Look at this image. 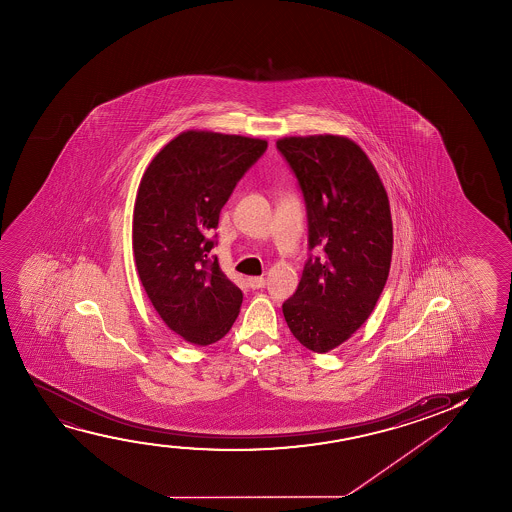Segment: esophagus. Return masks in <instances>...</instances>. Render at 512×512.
<instances>
[{
	"mask_svg": "<svg viewBox=\"0 0 512 512\" xmlns=\"http://www.w3.org/2000/svg\"><path fill=\"white\" fill-rule=\"evenodd\" d=\"M248 285H250L253 290H257V288H264L266 280H264L262 276H252V278H248Z\"/></svg>",
	"mask_w": 512,
	"mask_h": 512,
	"instance_id": "obj_1",
	"label": "esophagus"
}]
</instances>
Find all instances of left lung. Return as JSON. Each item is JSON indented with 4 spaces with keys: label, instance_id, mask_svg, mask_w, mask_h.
I'll list each match as a JSON object with an SVG mask.
<instances>
[{
    "label": "left lung",
    "instance_id": "left-lung-1",
    "mask_svg": "<svg viewBox=\"0 0 512 512\" xmlns=\"http://www.w3.org/2000/svg\"><path fill=\"white\" fill-rule=\"evenodd\" d=\"M308 215L309 257L283 315L295 339L316 353L344 343L369 318L392 262L390 203L378 171L343 136L276 141ZM324 250L322 258L310 252Z\"/></svg>",
    "mask_w": 512,
    "mask_h": 512
}]
</instances>
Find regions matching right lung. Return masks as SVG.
<instances>
[{
    "label": "right lung",
    "mask_w": 512,
    "mask_h": 512,
    "mask_svg": "<svg viewBox=\"0 0 512 512\" xmlns=\"http://www.w3.org/2000/svg\"><path fill=\"white\" fill-rule=\"evenodd\" d=\"M267 141L187 131L169 141L141 178L133 248L148 299L169 329L199 346L217 343L243 294L218 266L220 210Z\"/></svg>",
    "instance_id": "1"
}]
</instances>
